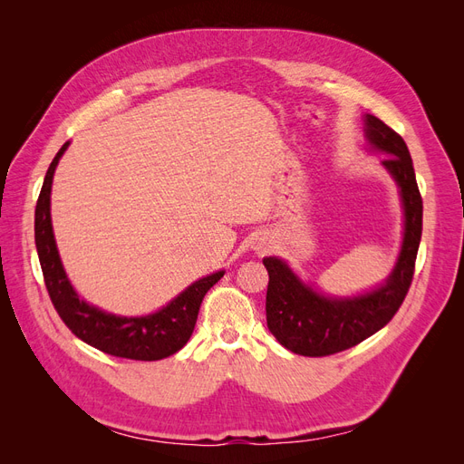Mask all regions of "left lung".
Listing matches in <instances>:
<instances>
[{
    "instance_id": "left-lung-1",
    "label": "left lung",
    "mask_w": 464,
    "mask_h": 464,
    "mask_svg": "<svg viewBox=\"0 0 464 464\" xmlns=\"http://www.w3.org/2000/svg\"><path fill=\"white\" fill-rule=\"evenodd\" d=\"M363 131L372 150L387 154L382 164L399 186L404 210L399 257L383 285L344 298L329 296L305 285L286 261L265 257L263 265L269 273L265 304L266 327L294 354L329 356L366 341L399 312L412 283L422 237V198L411 152L399 133L372 114L363 116Z\"/></svg>"
}]
</instances>
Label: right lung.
<instances>
[{"instance_id":"obj_1","label":"right lung","mask_w":464,"mask_h":464,"mask_svg":"<svg viewBox=\"0 0 464 464\" xmlns=\"http://www.w3.org/2000/svg\"><path fill=\"white\" fill-rule=\"evenodd\" d=\"M67 147L69 141L63 143V147L53 157L34 210L36 251L55 312L60 314L65 325L82 343L102 350L106 354L145 362L162 360L176 354L189 341L205 294L210 290V286L218 283L224 271H217L195 280L193 285H189L184 292H179L174 300L160 307L159 312L141 317L108 314L101 310V307L91 305L79 298V294L69 283L62 265L50 215L53 172Z\"/></svg>"}]
</instances>
